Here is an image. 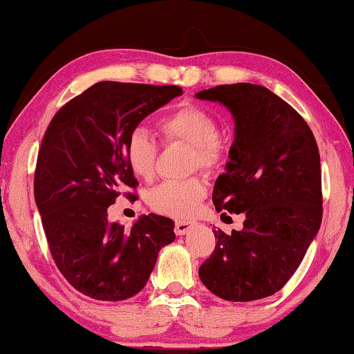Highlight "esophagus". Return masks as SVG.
Returning <instances> with one entry per match:
<instances>
[{
  "mask_svg": "<svg viewBox=\"0 0 354 354\" xmlns=\"http://www.w3.org/2000/svg\"><path fill=\"white\" fill-rule=\"evenodd\" d=\"M193 225H195V224H193V222H190V221H176V229H174V230H176L177 235H185Z\"/></svg>",
  "mask_w": 354,
  "mask_h": 354,
  "instance_id": "esophagus-1",
  "label": "esophagus"
}]
</instances>
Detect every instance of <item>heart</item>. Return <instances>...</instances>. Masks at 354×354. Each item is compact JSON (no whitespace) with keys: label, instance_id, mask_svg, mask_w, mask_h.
Returning a JSON list of instances; mask_svg holds the SVG:
<instances>
[{"label":"heart","instance_id":"obj_1","mask_svg":"<svg viewBox=\"0 0 354 354\" xmlns=\"http://www.w3.org/2000/svg\"><path fill=\"white\" fill-rule=\"evenodd\" d=\"M166 142L192 145V167L216 171L224 161V147L219 140V125L214 115L198 106H180L159 120ZM158 142L145 127H133L124 142L127 166L137 177L151 178L158 158ZM207 188L201 178L167 180L154 187L148 203L156 212L187 219L193 216L206 196Z\"/></svg>","mask_w":354,"mask_h":354}]
</instances>
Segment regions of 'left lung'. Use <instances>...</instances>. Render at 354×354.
Here are the masks:
<instances>
[{
	"mask_svg": "<svg viewBox=\"0 0 354 354\" xmlns=\"http://www.w3.org/2000/svg\"><path fill=\"white\" fill-rule=\"evenodd\" d=\"M196 98L217 101L235 120V140L212 190L224 217L245 214L243 229L212 230L214 251L200 266L205 287L227 301L279 292L295 274L322 221L321 156L301 115L269 88L219 85Z\"/></svg>",
	"mask_w": 354,
	"mask_h": 354,
	"instance_id": "8db88e82",
	"label": "left lung"
}]
</instances>
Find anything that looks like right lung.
Here are the masks:
<instances>
[{
	"mask_svg": "<svg viewBox=\"0 0 354 354\" xmlns=\"http://www.w3.org/2000/svg\"><path fill=\"white\" fill-rule=\"evenodd\" d=\"M183 93L176 85L98 82L55 114L38 151L35 203L53 259L77 292L120 301L147 285L162 246L176 240L169 217L142 216L125 229L108 221L115 198L137 188L124 156L130 130Z\"/></svg>",
	"mask_w": 354,
	"mask_h": 354,
	"instance_id": "right-lung-1",
	"label": "right lung"
}]
</instances>
